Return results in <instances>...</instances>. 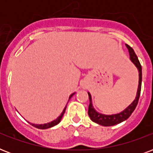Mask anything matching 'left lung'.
Masks as SVG:
<instances>
[{
	"mask_svg": "<svg viewBox=\"0 0 153 153\" xmlns=\"http://www.w3.org/2000/svg\"><path fill=\"white\" fill-rule=\"evenodd\" d=\"M126 47L128 50L129 55H130V59L133 61V62L136 65V67H137L138 71H139V86H138L137 94V97L136 99L132 102V104L129 105L127 108H126L124 111H122L120 114H114V115H104V114H98L94 110V109L92 106V102H91V96L90 93H88L89 99H90V105H89L88 109V114L89 117L93 121L96 123L99 124L101 126H112L117 124H119L124 121L126 119H128L130 115L132 114L136 107L137 105L139 98H140V91H141V80H142V70H141V65H140L138 58L134 52L133 49L131 48L129 45L126 44Z\"/></svg>",
	"mask_w": 153,
	"mask_h": 153,
	"instance_id": "left-lung-1",
	"label": "left lung"
}]
</instances>
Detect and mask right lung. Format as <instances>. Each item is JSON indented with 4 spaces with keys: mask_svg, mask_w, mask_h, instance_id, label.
Wrapping results in <instances>:
<instances>
[{
    "mask_svg": "<svg viewBox=\"0 0 153 153\" xmlns=\"http://www.w3.org/2000/svg\"><path fill=\"white\" fill-rule=\"evenodd\" d=\"M74 95V94H72L69 97V100L70 98H71L72 96ZM66 108H67V106L65 107L64 109H63V111L62 112V114H61V115H60L59 117H58L57 119H55V121H51V122H50V123H48V124H44V125H35V124H31L32 126H34V127H36V128H39V129H45V128H51V127H53V126H56L57 124H59L60 122V121H61V119H62V115L64 114L65 113V110H66Z\"/></svg>",
    "mask_w": 153,
    "mask_h": 153,
    "instance_id": "obj_1",
    "label": "right lung"
}]
</instances>
